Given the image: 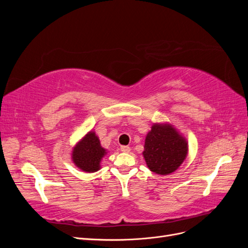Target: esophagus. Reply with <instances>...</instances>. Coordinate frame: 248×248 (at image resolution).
Here are the masks:
<instances>
[{
    "mask_svg": "<svg viewBox=\"0 0 248 248\" xmlns=\"http://www.w3.org/2000/svg\"><path fill=\"white\" fill-rule=\"evenodd\" d=\"M121 151L124 153H128L130 152V147L128 146H121Z\"/></svg>",
    "mask_w": 248,
    "mask_h": 248,
    "instance_id": "34e87169",
    "label": "esophagus"
}]
</instances>
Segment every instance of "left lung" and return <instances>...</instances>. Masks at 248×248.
Returning a JSON list of instances; mask_svg holds the SVG:
<instances>
[{
  "label": "left lung",
  "mask_w": 248,
  "mask_h": 248,
  "mask_svg": "<svg viewBox=\"0 0 248 248\" xmlns=\"http://www.w3.org/2000/svg\"><path fill=\"white\" fill-rule=\"evenodd\" d=\"M188 153V144L174 126L155 123L147 134L144 158L150 170L169 175L181 166Z\"/></svg>",
  "instance_id": "1"
}]
</instances>
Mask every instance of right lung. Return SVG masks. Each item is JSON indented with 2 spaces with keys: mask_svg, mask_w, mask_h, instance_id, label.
<instances>
[{
  "mask_svg": "<svg viewBox=\"0 0 248 248\" xmlns=\"http://www.w3.org/2000/svg\"><path fill=\"white\" fill-rule=\"evenodd\" d=\"M106 154L107 150L101 147L99 138L94 131H90L73 148L71 157L78 169L93 172L100 169V161Z\"/></svg>",
  "mask_w": 248,
  "mask_h": 248,
  "instance_id": "obj_1",
  "label": "right lung"
}]
</instances>
